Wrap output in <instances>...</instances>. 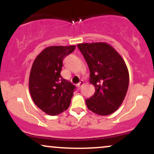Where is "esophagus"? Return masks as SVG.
<instances>
[{
	"instance_id": "esophagus-1",
	"label": "esophagus",
	"mask_w": 154,
	"mask_h": 154,
	"mask_svg": "<svg viewBox=\"0 0 154 154\" xmlns=\"http://www.w3.org/2000/svg\"><path fill=\"white\" fill-rule=\"evenodd\" d=\"M83 85H84V81L80 80V82H79L78 84H77V87H78L79 88H80Z\"/></svg>"
}]
</instances>
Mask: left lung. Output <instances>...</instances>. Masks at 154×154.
<instances>
[{"instance_id":"left-lung-1","label":"left lung","mask_w":154,"mask_h":154,"mask_svg":"<svg viewBox=\"0 0 154 154\" xmlns=\"http://www.w3.org/2000/svg\"><path fill=\"white\" fill-rule=\"evenodd\" d=\"M90 69V82L95 93L85 100L89 110L106 116L117 110L128 92L129 72L126 63L111 45L104 42L77 45Z\"/></svg>"}]
</instances>
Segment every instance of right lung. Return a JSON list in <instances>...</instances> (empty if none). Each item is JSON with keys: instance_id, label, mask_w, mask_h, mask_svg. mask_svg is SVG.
<instances>
[{"instance_id": "right-lung-1", "label": "right lung", "mask_w": 154, "mask_h": 154, "mask_svg": "<svg viewBox=\"0 0 154 154\" xmlns=\"http://www.w3.org/2000/svg\"><path fill=\"white\" fill-rule=\"evenodd\" d=\"M75 45L49 46L35 58L29 78V89L35 105L45 114L56 116L66 111L75 86L61 77L63 59Z\"/></svg>"}]
</instances>
